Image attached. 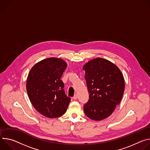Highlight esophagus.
Listing matches in <instances>:
<instances>
[{"label": "esophagus", "mask_w": 150, "mask_h": 150, "mask_svg": "<svg viewBox=\"0 0 150 150\" xmlns=\"http://www.w3.org/2000/svg\"><path fill=\"white\" fill-rule=\"evenodd\" d=\"M73 98L74 99V100H76V99H77V95H74V96L73 97Z\"/></svg>", "instance_id": "1"}]
</instances>
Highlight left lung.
Segmentation results:
<instances>
[{"mask_svg":"<svg viewBox=\"0 0 150 150\" xmlns=\"http://www.w3.org/2000/svg\"><path fill=\"white\" fill-rule=\"evenodd\" d=\"M83 69L89 93L84 112L92 120H103L109 117L122 100L125 91L123 76L115 64L101 58L89 61Z\"/></svg>","mask_w":150,"mask_h":150,"instance_id":"1","label":"left lung"}]
</instances>
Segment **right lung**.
Instances as JSON below:
<instances>
[{"instance_id": "obj_1", "label": "right lung", "mask_w": 150, "mask_h": 150, "mask_svg": "<svg viewBox=\"0 0 150 150\" xmlns=\"http://www.w3.org/2000/svg\"><path fill=\"white\" fill-rule=\"evenodd\" d=\"M67 66L60 58H46L36 64L28 74L26 88L30 101L39 112L47 117L62 115L70 102L61 80Z\"/></svg>"}]
</instances>
